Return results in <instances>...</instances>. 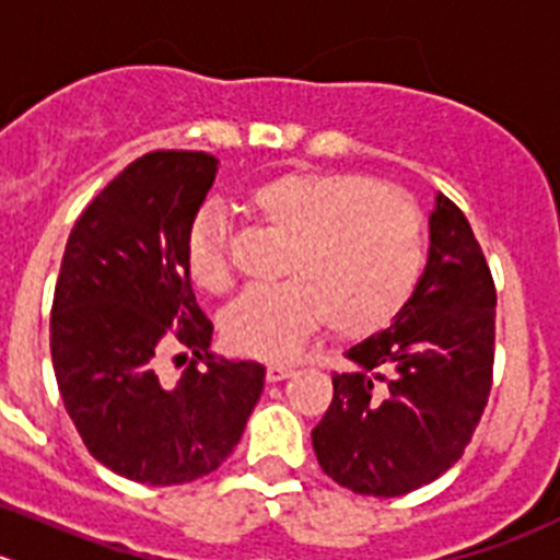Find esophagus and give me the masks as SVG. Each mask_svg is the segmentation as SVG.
<instances>
[{"label": "esophagus", "instance_id": "1", "mask_svg": "<svg viewBox=\"0 0 560 560\" xmlns=\"http://www.w3.org/2000/svg\"><path fill=\"white\" fill-rule=\"evenodd\" d=\"M268 381L270 384H279V381H284V378H290V375H295V370L290 368V364H270L268 368Z\"/></svg>", "mask_w": 560, "mask_h": 560}]
</instances>
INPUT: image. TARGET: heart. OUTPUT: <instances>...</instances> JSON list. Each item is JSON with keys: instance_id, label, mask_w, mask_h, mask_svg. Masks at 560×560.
<instances>
[{"instance_id": "1", "label": "heart", "mask_w": 560, "mask_h": 560, "mask_svg": "<svg viewBox=\"0 0 560 560\" xmlns=\"http://www.w3.org/2000/svg\"><path fill=\"white\" fill-rule=\"evenodd\" d=\"M256 215L290 234L284 281L250 287L223 312V342L254 359H287L323 320L339 334L378 331L404 312L425 268L409 198L359 174H281L248 192ZM196 287L232 284L226 221L201 207L185 234Z\"/></svg>"}]
</instances>
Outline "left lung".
Returning a JSON list of instances; mask_svg holds the SVG:
<instances>
[{
	"label": "left lung",
	"mask_w": 560,
	"mask_h": 560,
	"mask_svg": "<svg viewBox=\"0 0 560 560\" xmlns=\"http://www.w3.org/2000/svg\"><path fill=\"white\" fill-rule=\"evenodd\" d=\"M428 265L384 331L345 351L312 431L317 464L357 494L398 498L462 458L489 400L494 281L462 209L436 192Z\"/></svg>",
	"instance_id": "obj_1"
}]
</instances>
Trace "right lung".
<instances>
[{"instance_id": "obj_1", "label": "right lung", "mask_w": 560, "mask_h": 560, "mask_svg": "<svg viewBox=\"0 0 560 560\" xmlns=\"http://www.w3.org/2000/svg\"><path fill=\"white\" fill-rule=\"evenodd\" d=\"M203 151H151L115 176L68 234L51 304V364L96 462L149 486L215 472L262 395L265 368L209 353L185 234L215 182ZM191 351L176 385L155 373L167 331Z\"/></svg>"}]
</instances>
